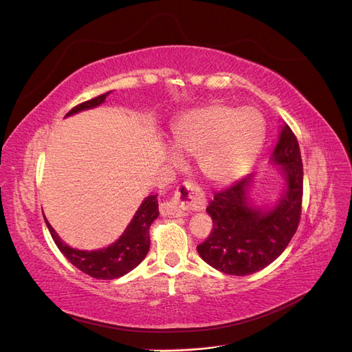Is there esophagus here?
<instances>
[{"label":"esophagus","instance_id":"34e87169","mask_svg":"<svg viewBox=\"0 0 352 352\" xmlns=\"http://www.w3.org/2000/svg\"><path fill=\"white\" fill-rule=\"evenodd\" d=\"M206 206L204 192L195 184L185 182L179 185L173 197L160 206V212L168 217H182L189 210H202Z\"/></svg>","mask_w":352,"mask_h":352}]
</instances>
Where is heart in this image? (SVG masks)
I'll list each match as a JSON object with an SVG mask.
<instances>
[{"label":"heart","instance_id":"b5f03b06","mask_svg":"<svg viewBox=\"0 0 352 352\" xmlns=\"http://www.w3.org/2000/svg\"><path fill=\"white\" fill-rule=\"evenodd\" d=\"M263 117L254 109L210 102L182 114L172 126L177 154L198 157L202 176L228 185L248 172L264 144Z\"/></svg>","mask_w":352,"mask_h":352}]
</instances>
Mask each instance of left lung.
Masks as SVG:
<instances>
[{
  "label": "left lung",
  "instance_id": "8db88e82",
  "mask_svg": "<svg viewBox=\"0 0 352 352\" xmlns=\"http://www.w3.org/2000/svg\"><path fill=\"white\" fill-rule=\"evenodd\" d=\"M273 162L282 166L286 190L274 210L263 212L247 202L251 177L219 190L207 212L212 229L197 250L201 258L226 274L247 276L267 267L285 251L298 229L302 211V160L292 129L283 126Z\"/></svg>",
  "mask_w": 352,
  "mask_h": 352
}]
</instances>
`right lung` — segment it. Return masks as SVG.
Returning a JSON list of instances; mask_svg holds the SVG:
<instances>
[{
	"label": "right lung",
	"instance_id": "add662e5",
	"mask_svg": "<svg viewBox=\"0 0 352 352\" xmlns=\"http://www.w3.org/2000/svg\"><path fill=\"white\" fill-rule=\"evenodd\" d=\"M110 94L105 92L98 95L92 100L78 104L73 107L66 116L74 114L82 110L97 107L101 102H104L105 97ZM158 217V202L157 195H150L136 211L131 225L127 226L126 232L120 236V239L116 243L110 245L109 248H104L100 251H79L73 250L63 242L54 229L51 228L50 223L45 220L48 230L51 233L52 239H54L57 248L61 254L74 265V267L83 272L85 274L91 276L94 279H102V280H113L120 278V276L129 273L133 270L138 264H140L150 250V226L151 223Z\"/></svg>",
	"mask_w": 352,
	"mask_h": 352
}]
</instances>
